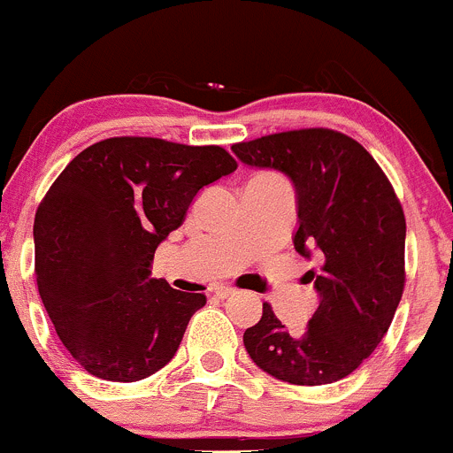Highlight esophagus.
I'll return each mask as SVG.
<instances>
[{"label":"esophagus","mask_w":453,"mask_h":453,"mask_svg":"<svg viewBox=\"0 0 453 453\" xmlns=\"http://www.w3.org/2000/svg\"><path fill=\"white\" fill-rule=\"evenodd\" d=\"M234 294H236L234 287H217V289H214V296H217V298H221V300L230 298V296H234Z\"/></svg>","instance_id":"34e87169"}]
</instances>
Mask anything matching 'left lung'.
Wrapping results in <instances>:
<instances>
[{
    "mask_svg": "<svg viewBox=\"0 0 453 453\" xmlns=\"http://www.w3.org/2000/svg\"><path fill=\"white\" fill-rule=\"evenodd\" d=\"M252 168L285 173L298 197L296 252L318 256L307 282L318 309L289 331L267 303L243 333L260 370L294 386L349 377L383 340L405 285V217L395 188L359 142L333 129L263 135L232 146Z\"/></svg>",
    "mask_w": 453,
    "mask_h": 453,
    "instance_id": "1",
    "label": "left lung"
}]
</instances>
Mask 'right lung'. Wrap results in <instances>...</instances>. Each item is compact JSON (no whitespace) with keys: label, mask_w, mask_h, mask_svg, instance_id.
<instances>
[{"label":"right lung","mask_w":453,"mask_h":453,"mask_svg":"<svg viewBox=\"0 0 453 453\" xmlns=\"http://www.w3.org/2000/svg\"><path fill=\"white\" fill-rule=\"evenodd\" d=\"M234 171L221 146L109 138L87 146L50 186L35 217L36 287L87 372L140 381L175 357L205 296L150 278V263L195 195Z\"/></svg>","instance_id":"add662e5"}]
</instances>
